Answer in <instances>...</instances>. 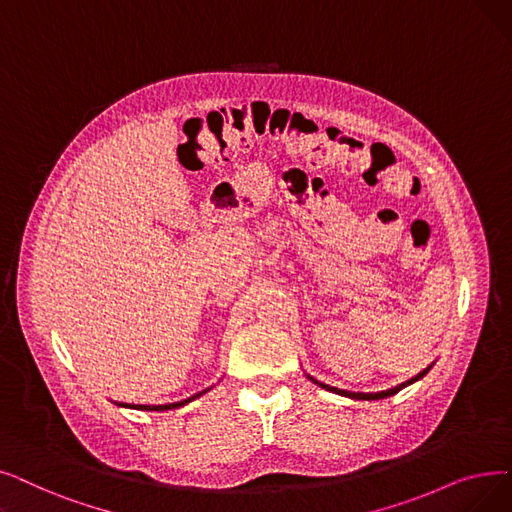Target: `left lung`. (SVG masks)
<instances>
[{
	"instance_id": "left-lung-1",
	"label": "left lung",
	"mask_w": 512,
	"mask_h": 512,
	"mask_svg": "<svg viewBox=\"0 0 512 512\" xmlns=\"http://www.w3.org/2000/svg\"><path fill=\"white\" fill-rule=\"evenodd\" d=\"M429 370H431V366H429V368H425L422 372H418L416 376H412L410 381H406V383H402V385H397V387H393V389H387V391H379V393H351V391H345V389H337V387L324 385V383H320V381H316V379H311V376H307V379H309V381H314V383H316V385H320L322 389L332 391V393H339V395H343V397H351V399H385V397H389V395H395L397 391H402L404 387H408V385L416 383V381H418V379H422V376H425Z\"/></svg>"
}]
</instances>
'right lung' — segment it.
<instances>
[{
  "label": "right lung",
  "mask_w": 512,
  "mask_h": 512,
  "mask_svg": "<svg viewBox=\"0 0 512 512\" xmlns=\"http://www.w3.org/2000/svg\"><path fill=\"white\" fill-rule=\"evenodd\" d=\"M207 391V389H205ZM205 391H201V393H196V395H192V397H188V399H182V402H175V404H165V406H129V404H119V406H125V408H138V410H154V412H163V410H173V408H182V406H186L188 402H192V399H196L198 395H203Z\"/></svg>",
  "instance_id": "1"
}]
</instances>
